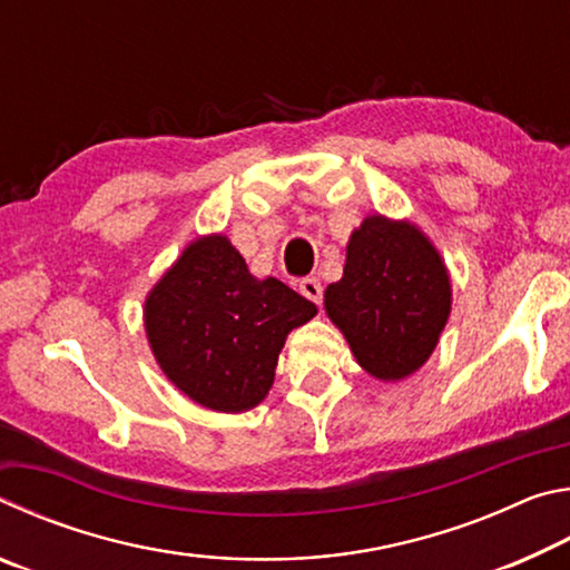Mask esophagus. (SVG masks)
<instances>
[{"label":"esophagus","mask_w":570,"mask_h":570,"mask_svg":"<svg viewBox=\"0 0 570 570\" xmlns=\"http://www.w3.org/2000/svg\"><path fill=\"white\" fill-rule=\"evenodd\" d=\"M298 292H302L308 302H314V304H322V294H324V288H322V282L316 276H306L302 284H298Z\"/></svg>","instance_id":"esophagus-1"}]
</instances>
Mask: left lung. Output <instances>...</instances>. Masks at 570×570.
Listing matches in <instances>:
<instances>
[{
	"instance_id": "1",
	"label": "left lung",
	"mask_w": 570,
	"mask_h": 570,
	"mask_svg": "<svg viewBox=\"0 0 570 570\" xmlns=\"http://www.w3.org/2000/svg\"><path fill=\"white\" fill-rule=\"evenodd\" d=\"M324 308L366 374L400 382L430 360L450 320L448 266L410 220L366 216L346 244L342 278L326 286Z\"/></svg>"
}]
</instances>
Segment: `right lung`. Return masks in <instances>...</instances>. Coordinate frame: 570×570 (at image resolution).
Wrapping results in <instances>:
<instances>
[{
  "mask_svg": "<svg viewBox=\"0 0 570 570\" xmlns=\"http://www.w3.org/2000/svg\"><path fill=\"white\" fill-rule=\"evenodd\" d=\"M314 314L278 278L250 274L224 234L193 238L142 306L163 374L200 407L228 414L264 402L288 332Z\"/></svg>",
  "mask_w": 570,
  "mask_h": 570,
  "instance_id": "add662e5",
  "label": "right lung"
}]
</instances>
